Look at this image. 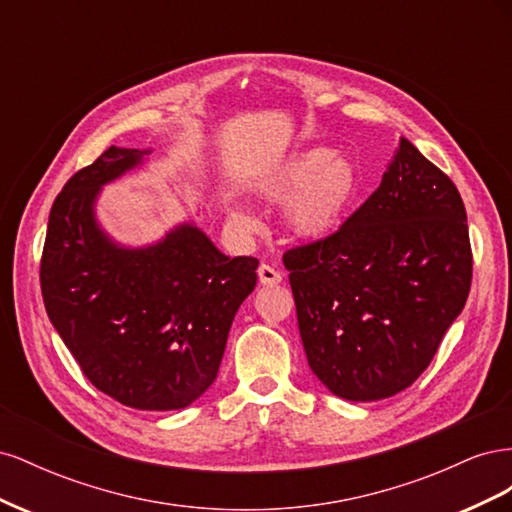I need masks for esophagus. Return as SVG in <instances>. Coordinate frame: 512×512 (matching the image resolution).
<instances>
[{
  "instance_id": "34e87169",
  "label": "esophagus",
  "mask_w": 512,
  "mask_h": 512,
  "mask_svg": "<svg viewBox=\"0 0 512 512\" xmlns=\"http://www.w3.org/2000/svg\"><path fill=\"white\" fill-rule=\"evenodd\" d=\"M258 280L262 286H277L282 282V273L275 271L269 265H260L258 267Z\"/></svg>"
}]
</instances>
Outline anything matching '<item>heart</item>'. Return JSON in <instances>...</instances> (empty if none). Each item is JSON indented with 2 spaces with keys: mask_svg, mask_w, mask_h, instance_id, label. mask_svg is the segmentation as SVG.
Instances as JSON below:
<instances>
[{
  "mask_svg": "<svg viewBox=\"0 0 512 512\" xmlns=\"http://www.w3.org/2000/svg\"><path fill=\"white\" fill-rule=\"evenodd\" d=\"M356 166L327 147L294 153L256 183L258 194L273 205L286 203V224L303 239H320L344 220L359 194ZM230 222L243 232L258 230V220L239 205L230 207Z\"/></svg>",
  "mask_w": 512,
  "mask_h": 512,
  "instance_id": "obj_1",
  "label": "heart"
}]
</instances>
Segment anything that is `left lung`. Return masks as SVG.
<instances>
[{"instance_id": "1", "label": "left lung", "mask_w": 512, "mask_h": 512, "mask_svg": "<svg viewBox=\"0 0 512 512\" xmlns=\"http://www.w3.org/2000/svg\"><path fill=\"white\" fill-rule=\"evenodd\" d=\"M466 222L455 183L401 136L380 188L284 254L307 363L333 395L386 399L427 369L470 292Z\"/></svg>"}]
</instances>
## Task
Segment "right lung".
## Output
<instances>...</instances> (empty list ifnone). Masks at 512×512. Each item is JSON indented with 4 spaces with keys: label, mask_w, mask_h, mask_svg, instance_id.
Segmentation results:
<instances>
[{
    "label": "right lung",
    "mask_w": 512,
    "mask_h": 512,
    "mask_svg": "<svg viewBox=\"0 0 512 512\" xmlns=\"http://www.w3.org/2000/svg\"><path fill=\"white\" fill-rule=\"evenodd\" d=\"M149 156L113 145L64 185L40 284L46 314L89 382L123 406L166 412L188 408L218 378L258 260L222 254L194 220L147 245L108 235L96 211L102 188Z\"/></svg>",
    "instance_id": "right-lung-1"
}]
</instances>
